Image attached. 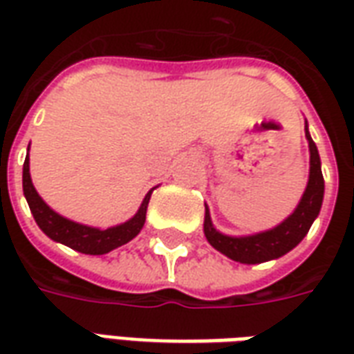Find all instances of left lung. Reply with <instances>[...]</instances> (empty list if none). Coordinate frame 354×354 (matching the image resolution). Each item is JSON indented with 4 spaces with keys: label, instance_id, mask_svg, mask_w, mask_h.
<instances>
[{
    "label": "left lung",
    "instance_id": "1",
    "mask_svg": "<svg viewBox=\"0 0 354 354\" xmlns=\"http://www.w3.org/2000/svg\"><path fill=\"white\" fill-rule=\"evenodd\" d=\"M305 136L309 140V151H311V170H309V184L305 189L304 197L294 210V214L286 218L281 225L274 230L250 235V237H227L214 230L210 222V214H205V235L208 243L216 250L225 254L227 258L241 263H261V261L281 258L290 252L296 245L301 243V239L307 235V231L319 216L322 195H324V178L320 170V157L315 142L309 136V131L305 127Z\"/></svg>",
    "mask_w": 354,
    "mask_h": 354
}]
</instances>
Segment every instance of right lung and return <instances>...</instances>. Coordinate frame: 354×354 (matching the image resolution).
<instances>
[{
	"mask_svg": "<svg viewBox=\"0 0 354 354\" xmlns=\"http://www.w3.org/2000/svg\"><path fill=\"white\" fill-rule=\"evenodd\" d=\"M22 187H24V195H26V201L30 205L32 214H34L35 222L47 237L70 246L77 252L93 254V256L108 254L109 250L129 243L131 239L138 235L140 230L144 227V222H146L147 203H149V197H151V192H153L151 189L147 193L136 216L131 218L129 222L115 225V227H109V230H96V227H88V225H81V223H75L72 220H66L60 214H57L53 208L45 205V201L37 195L34 184H32L28 155L26 161H24V169H22Z\"/></svg>",
	"mask_w": 354,
	"mask_h": 354,
	"instance_id": "right-lung-1",
	"label": "right lung"
}]
</instances>
